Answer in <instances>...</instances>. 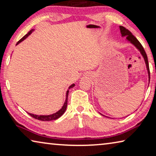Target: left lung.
Returning a JSON list of instances; mask_svg holds the SVG:
<instances>
[{
    "label": "left lung",
    "instance_id": "8db88e82",
    "mask_svg": "<svg viewBox=\"0 0 156 156\" xmlns=\"http://www.w3.org/2000/svg\"><path fill=\"white\" fill-rule=\"evenodd\" d=\"M119 27H120V33H121V35H122V37H126V41H127L128 43H131V44H133V45L138 50L142 56L143 57L144 62H145V64H146V67H147V73H148V76H149V82L150 81V72H149V62H148L147 56L146 54V52H145L144 49L143 48V47L142 46L140 43V42L138 41V39H137L136 37L131 34V32H130V31L126 30L125 27H122V26H120ZM100 114H101V113H100ZM101 115H102V114H101ZM104 116H105V115H104Z\"/></svg>",
    "mask_w": 156,
    "mask_h": 156
}]
</instances>
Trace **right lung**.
<instances>
[{"label":"right lung","mask_w":156,"mask_h":156,"mask_svg":"<svg viewBox=\"0 0 156 156\" xmlns=\"http://www.w3.org/2000/svg\"><path fill=\"white\" fill-rule=\"evenodd\" d=\"M35 30L34 29H32V30H31L29 32L26 34L25 36H24L22 38L20 39V40L18 42L16 43V45L18 44L19 43H20L21 42L23 41L27 38V37L30 35V34L33 32V31ZM75 86V84L73 83L72 84H71V85L69 87V88L67 89V92H66V96H65V101L64 102V104H63L62 107L61 109H60L59 111H58L57 112L53 113V114H50V115H36V114H33V113H28V114L31 115V117H33L34 118H36V119H38L39 120H42V121H51V120H56L58 118H59L60 116H62L63 114H64V113L65 112L66 109H67V98H68V94H69V89L71 88H73V87Z\"/></svg>","instance_id":"obj_1"}]
</instances>
